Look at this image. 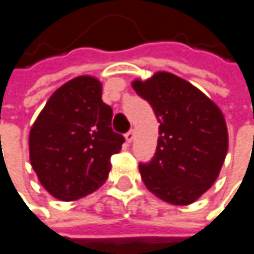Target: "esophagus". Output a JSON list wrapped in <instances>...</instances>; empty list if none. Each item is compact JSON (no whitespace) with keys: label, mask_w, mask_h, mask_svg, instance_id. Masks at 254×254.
Here are the masks:
<instances>
[{"label":"esophagus","mask_w":254,"mask_h":254,"mask_svg":"<svg viewBox=\"0 0 254 254\" xmlns=\"http://www.w3.org/2000/svg\"><path fill=\"white\" fill-rule=\"evenodd\" d=\"M125 138H126V141H128V143H132L134 138H135V132H134V131L126 132V134H125Z\"/></svg>","instance_id":"obj_1"}]
</instances>
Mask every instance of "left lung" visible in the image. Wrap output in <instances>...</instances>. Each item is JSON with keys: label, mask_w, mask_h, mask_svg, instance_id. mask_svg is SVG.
I'll return each mask as SVG.
<instances>
[{"label": "left lung", "mask_w": 254, "mask_h": 254, "mask_svg": "<svg viewBox=\"0 0 254 254\" xmlns=\"http://www.w3.org/2000/svg\"><path fill=\"white\" fill-rule=\"evenodd\" d=\"M132 87L159 122L155 156L140 164L146 188L172 205H190L217 181L229 147L221 110L191 82L156 72Z\"/></svg>", "instance_id": "obj_1"}]
</instances>
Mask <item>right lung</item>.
Wrapping results in <instances>:
<instances>
[{
  "label": "right lung",
  "instance_id": "add662e5",
  "mask_svg": "<svg viewBox=\"0 0 254 254\" xmlns=\"http://www.w3.org/2000/svg\"><path fill=\"white\" fill-rule=\"evenodd\" d=\"M111 119L95 76H76L52 93L28 137L31 167L52 197L73 202L107 181L110 159L125 141Z\"/></svg>",
  "mask_w": 254,
  "mask_h": 254
}]
</instances>
